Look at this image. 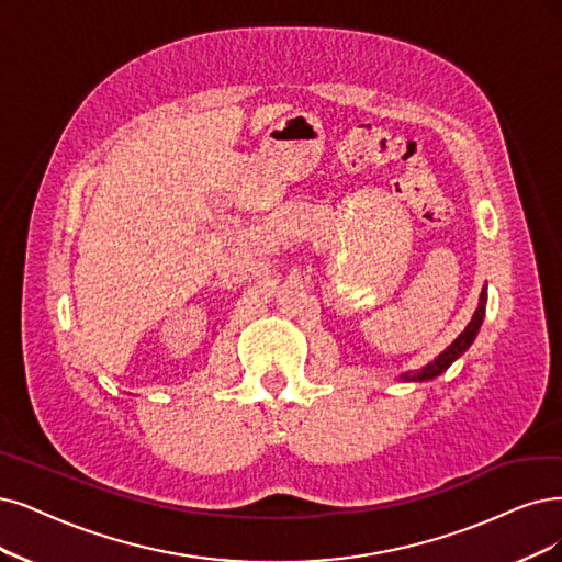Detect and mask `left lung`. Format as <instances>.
I'll return each mask as SVG.
<instances>
[{
  "label": "left lung",
  "instance_id": "obj_1",
  "mask_svg": "<svg viewBox=\"0 0 562 562\" xmlns=\"http://www.w3.org/2000/svg\"><path fill=\"white\" fill-rule=\"evenodd\" d=\"M484 313H486V289L482 292V296H480V305H476V310H474V315H472V322L465 326V330L463 334L456 338L442 355L435 359V361H430L428 366H424L422 370H414V372H407V375H403V380H409V382H424V380H432V378H438V375H442V372L459 359L463 351L474 342V338H476V330H480V326H482V322H484Z\"/></svg>",
  "mask_w": 562,
  "mask_h": 562
}]
</instances>
